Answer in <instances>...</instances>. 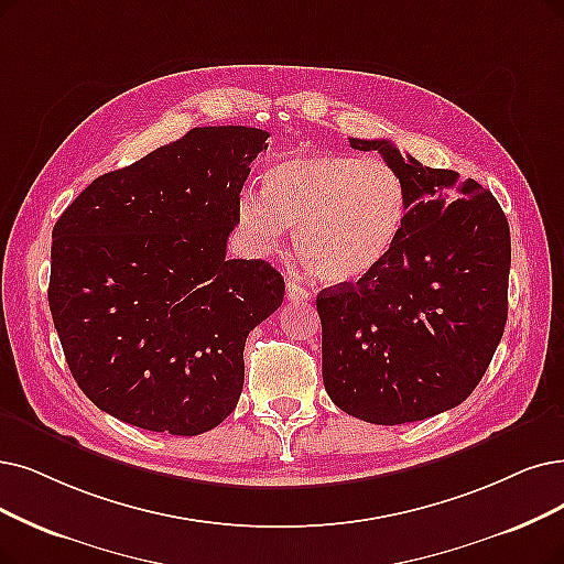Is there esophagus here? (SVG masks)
Masks as SVG:
<instances>
[{
  "instance_id": "esophagus-1",
  "label": "esophagus",
  "mask_w": 564,
  "mask_h": 564,
  "mask_svg": "<svg viewBox=\"0 0 564 564\" xmlns=\"http://www.w3.org/2000/svg\"><path fill=\"white\" fill-rule=\"evenodd\" d=\"M312 294L310 291L299 282V280H294V278H289L286 280V299L289 301H307Z\"/></svg>"
}]
</instances>
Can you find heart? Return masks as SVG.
Returning <instances> with one entry per match:
<instances>
[{
  "label": "heart",
  "instance_id": "obj_1",
  "mask_svg": "<svg viewBox=\"0 0 564 564\" xmlns=\"http://www.w3.org/2000/svg\"><path fill=\"white\" fill-rule=\"evenodd\" d=\"M238 224L257 252L296 227V250L328 284L364 280L389 259L408 217L402 177L379 160L312 152L268 166L261 192L238 198Z\"/></svg>",
  "mask_w": 564,
  "mask_h": 564
}]
</instances>
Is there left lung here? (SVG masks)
<instances>
[{"label": "left lung", "mask_w": 564, "mask_h": 564, "mask_svg": "<svg viewBox=\"0 0 564 564\" xmlns=\"http://www.w3.org/2000/svg\"><path fill=\"white\" fill-rule=\"evenodd\" d=\"M377 150L408 192L404 229L370 275L317 296L322 375L343 412L377 425L423 421L481 381L507 324L509 224L477 180Z\"/></svg>", "instance_id": "1"}]
</instances>
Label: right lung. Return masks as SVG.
I'll list each match as a JSON object with an SVG mask.
<instances>
[{
  "mask_svg": "<svg viewBox=\"0 0 564 564\" xmlns=\"http://www.w3.org/2000/svg\"><path fill=\"white\" fill-rule=\"evenodd\" d=\"M270 137L196 127L99 175L53 229L48 305L80 391L143 431L200 435L238 404L242 349L284 299L261 259H227Z\"/></svg>",
  "mask_w": 564,
  "mask_h": 564,
  "instance_id": "obj_1",
  "label": "right lung"
}]
</instances>
